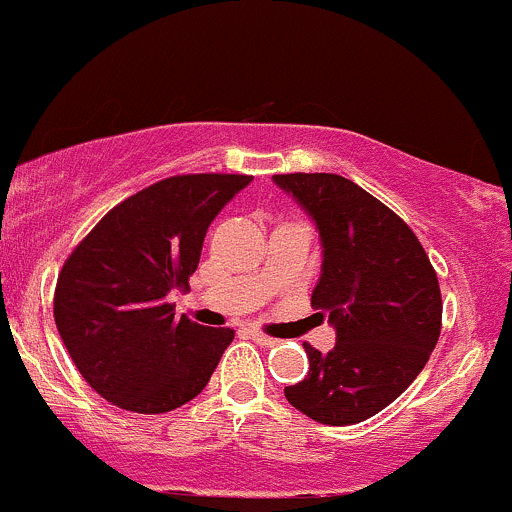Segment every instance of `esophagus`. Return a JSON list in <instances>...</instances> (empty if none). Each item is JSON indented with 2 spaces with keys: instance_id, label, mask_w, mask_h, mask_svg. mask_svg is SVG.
<instances>
[{
  "instance_id": "34e87169",
  "label": "esophagus",
  "mask_w": 512,
  "mask_h": 512,
  "mask_svg": "<svg viewBox=\"0 0 512 512\" xmlns=\"http://www.w3.org/2000/svg\"><path fill=\"white\" fill-rule=\"evenodd\" d=\"M252 340L257 342V345H265V347H272L274 342V338H269V335H265V333H260V330H252Z\"/></svg>"
}]
</instances>
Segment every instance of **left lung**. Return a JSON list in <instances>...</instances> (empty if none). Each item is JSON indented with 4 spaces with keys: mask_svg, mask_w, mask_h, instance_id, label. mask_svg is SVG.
Segmentation results:
<instances>
[{
    "mask_svg": "<svg viewBox=\"0 0 512 512\" xmlns=\"http://www.w3.org/2000/svg\"><path fill=\"white\" fill-rule=\"evenodd\" d=\"M316 221L323 267L311 306L333 323L330 352L306 347L308 374L284 396L323 425L384 411L423 372L442 330V294L423 245L403 218L350 179L274 174Z\"/></svg>",
    "mask_w": 512,
    "mask_h": 512,
    "instance_id": "obj_1",
    "label": "left lung"
}]
</instances>
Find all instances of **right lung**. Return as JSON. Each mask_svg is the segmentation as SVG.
Wrapping results in <instances>:
<instances>
[{
    "mask_svg": "<svg viewBox=\"0 0 512 512\" xmlns=\"http://www.w3.org/2000/svg\"><path fill=\"white\" fill-rule=\"evenodd\" d=\"M250 174H177L128 196L67 257L53 316L72 362L123 411L167 413L204 391L230 328L174 318L211 221Z\"/></svg>",
    "mask_w": 512,
    "mask_h": 512,
    "instance_id": "1",
    "label": "right lung"
}]
</instances>
